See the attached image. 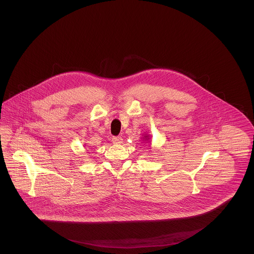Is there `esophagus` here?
<instances>
[{
  "instance_id": "esophagus-1",
  "label": "esophagus",
  "mask_w": 254,
  "mask_h": 254,
  "mask_svg": "<svg viewBox=\"0 0 254 254\" xmlns=\"http://www.w3.org/2000/svg\"><path fill=\"white\" fill-rule=\"evenodd\" d=\"M112 143L116 144V145L122 144L123 143V138H122L121 136H115V137L112 138Z\"/></svg>"
}]
</instances>
